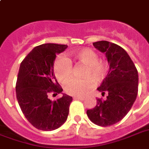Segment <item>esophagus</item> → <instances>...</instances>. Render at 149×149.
Returning <instances> with one entry per match:
<instances>
[{"label":"esophagus","mask_w":149,"mask_h":149,"mask_svg":"<svg viewBox=\"0 0 149 149\" xmlns=\"http://www.w3.org/2000/svg\"><path fill=\"white\" fill-rule=\"evenodd\" d=\"M73 99H75V100H81V101H83V100L85 99V97H83L75 96V97H73Z\"/></svg>","instance_id":"obj_1"}]
</instances>
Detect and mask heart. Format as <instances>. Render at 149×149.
<instances>
[{"label": "heart", "instance_id": "b5f03b06", "mask_svg": "<svg viewBox=\"0 0 149 149\" xmlns=\"http://www.w3.org/2000/svg\"><path fill=\"white\" fill-rule=\"evenodd\" d=\"M69 61H76L78 63L85 65L82 74L84 79H71L67 81L71 76V65ZM53 71L57 81L64 83V90L68 94L74 96H82L89 92L94 86V81H102L108 71V65L104 60H99L98 56L94 51L89 48H83L68 55V59L64 56L57 58L54 65Z\"/></svg>", "mask_w": 149, "mask_h": 149}]
</instances>
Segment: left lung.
<instances>
[{"instance_id":"obj_1","label":"left lung","mask_w":149,"mask_h":149,"mask_svg":"<svg viewBox=\"0 0 149 149\" xmlns=\"http://www.w3.org/2000/svg\"><path fill=\"white\" fill-rule=\"evenodd\" d=\"M105 53L110 69L97 90L107 98L97 99V105L87 110L91 121L101 127L111 126L125 117L135 102L138 93V72L132 59L120 46L108 41L93 43Z\"/></svg>"}]
</instances>
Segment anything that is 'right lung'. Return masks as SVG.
I'll return each mask as SVG.
<instances>
[{"mask_svg": "<svg viewBox=\"0 0 149 149\" xmlns=\"http://www.w3.org/2000/svg\"><path fill=\"white\" fill-rule=\"evenodd\" d=\"M67 45L45 43L35 47L21 63L16 84V95L21 110L28 121L38 130L52 131L67 120L72 97L65 93L56 101L48 94L62 93L53 65L57 54Z\"/></svg>", "mask_w": 149, "mask_h": 149, "instance_id": "right-lung-1", "label": "right lung"}]
</instances>
